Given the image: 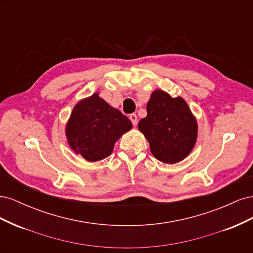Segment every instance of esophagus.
<instances>
[{
	"mask_svg": "<svg viewBox=\"0 0 253 253\" xmlns=\"http://www.w3.org/2000/svg\"><path fill=\"white\" fill-rule=\"evenodd\" d=\"M129 119H131L133 126L137 125V116H136V114H131V115H129Z\"/></svg>",
	"mask_w": 253,
	"mask_h": 253,
	"instance_id": "1",
	"label": "esophagus"
}]
</instances>
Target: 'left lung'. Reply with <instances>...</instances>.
I'll return each mask as SVG.
<instances>
[{"label": "left lung", "mask_w": 253, "mask_h": 253, "mask_svg": "<svg viewBox=\"0 0 253 253\" xmlns=\"http://www.w3.org/2000/svg\"><path fill=\"white\" fill-rule=\"evenodd\" d=\"M147 112L138 128L149 141L152 154L165 164L185 159L197 138V122L187 102L157 89L151 95Z\"/></svg>", "instance_id": "left-lung-1"}]
</instances>
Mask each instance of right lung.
Here are the masks:
<instances>
[{"label":"right lung","instance_id":"1","mask_svg":"<svg viewBox=\"0 0 253 253\" xmlns=\"http://www.w3.org/2000/svg\"><path fill=\"white\" fill-rule=\"evenodd\" d=\"M131 128V120L95 93L75 105L65 134L75 153L94 163L110 156L115 142Z\"/></svg>","mask_w":253,"mask_h":253}]
</instances>
